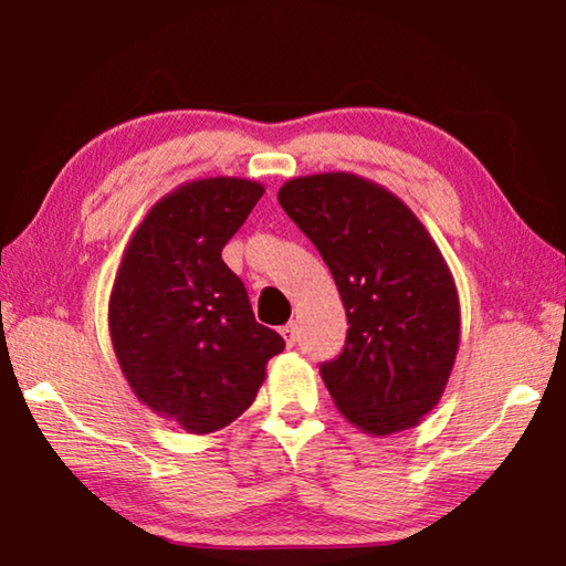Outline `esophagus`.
Returning <instances> with one entry per match:
<instances>
[{
    "label": "esophagus",
    "mask_w": 566,
    "mask_h": 566,
    "mask_svg": "<svg viewBox=\"0 0 566 566\" xmlns=\"http://www.w3.org/2000/svg\"><path fill=\"white\" fill-rule=\"evenodd\" d=\"M280 334H282V338L286 342V346H294V342H296V326L294 324H286V326H282L280 328Z\"/></svg>",
    "instance_id": "34e87169"
}]
</instances>
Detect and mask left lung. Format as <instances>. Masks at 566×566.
<instances>
[{
  "label": "left lung",
  "instance_id": "8db88e82",
  "mask_svg": "<svg viewBox=\"0 0 566 566\" xmlns=\"http://www.w3.org/2000/svg\"><path fill=\"white\" fill-rule=\"evenodd\" d=\"M332 272L348 334L322 378L348 423L384 438L438 406L460 346L453 272L408 205L356 172H314L276 192Z\"/></svg>",
  "mask_w": 566,
  "mask_h": 566
}]
</instances>
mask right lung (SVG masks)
Masks as SVG:
<instances>
[{"mask_svg":"<svg viewBox=\"0 0 566 566\" xmlns=\"http://www.w3.org/2000/svg\"><path fill=\"white\" fill-rule=\"evenodd\" d=\"M264 195L250 178H198L153 205L123 250L108 332L133 394L192 436L252 406L284 338L254 322L222 248Z\"/></svg>","mask_w":566,"mask_h":566,"instance_id":"obj_1","label":"right lung"}]
</instances>
